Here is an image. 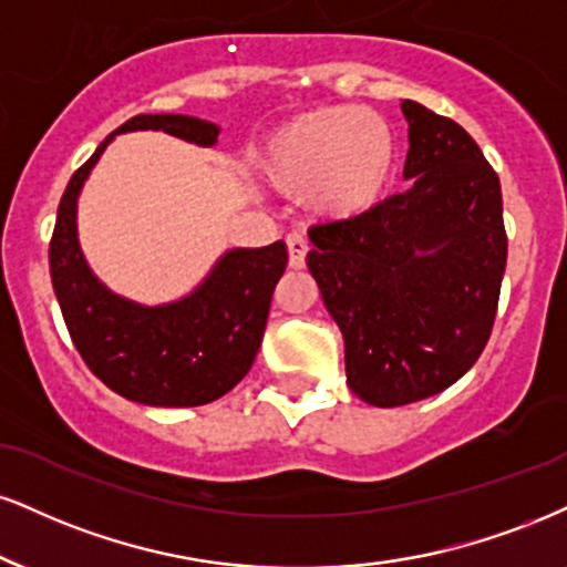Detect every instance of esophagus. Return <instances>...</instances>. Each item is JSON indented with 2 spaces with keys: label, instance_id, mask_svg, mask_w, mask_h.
Listing matches in <instances>:
<instances>
[{
  "label": "esophagus",
  "instance_id": "esophagus-1",
  "mask_svg": "<svg viewBox=\"0 0 567 567\" xmlns=\"http://www.w3.org/2000/svg\"><path fill=\"white\" fill-rule=\"evenodd\" d=\"M288 254H290V269H303L306 254H309V240L301 231H290L288 235Z\"/></svg>",
  "mask_w": 567,
  "mask_h": 567
}]
</instances>
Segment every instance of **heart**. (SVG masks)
Instances as JSON below:
<instances>
[{"label":"heart","mask_w":567,"mask_h":567,"mask_svg":"<svg viewBox=\"0 0 567 567\" xmlns=\"http://www.w3.org/2000/svg\"><path fill=\"white\" fill-rule=\"evenodd\" d=\"M395 134L380 113L327 105L301 113L269 134L258 172L290 197L332 221H349L383 200L395 172Z\"/></svg>","instance_id":"1"}]
</instances>
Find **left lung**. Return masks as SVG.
Segmentation results:
<instances>
[{
  "label": "left lung",
  "mask_w": 567,
  "mask_h": 567,
  "mask_svg": "<svg viewBox=\"0 0 567 567\" xmlns=\"http://www.w3.org/2000/svg\"><path fill=\"white\" fill-rule=\"evenodd\" d=\"M404 193L309 231L306 256L343 332L346 383L372 406L454 385L486 349L507 266L499 176L452 118L414 100Z\"/></svg>",
  "instance_id": "8db88e82"
}]
</instances>
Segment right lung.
<instances>
[{"label": "right lung", "instance_id": "1", "mask_svg": "<svg viewBox=\"0 0 567 567\" xmlns=\"http://www.w3.org/2000/svg\"><path fill=\"white\" fill-rule=\"evenodd\" d=\"M147 128L200 147H214L221 132L179 113L134 115L115 128L60 200L50 243L52 288L73 346L111 391L147 406H200L231 391L254 364L288 248L282 240L231 248L193 292L172 303L128 301L100 282L79 245V195L115 136Z\"/></svg>", "mask_w": 567, "mask_h": 567}]
</instances>
